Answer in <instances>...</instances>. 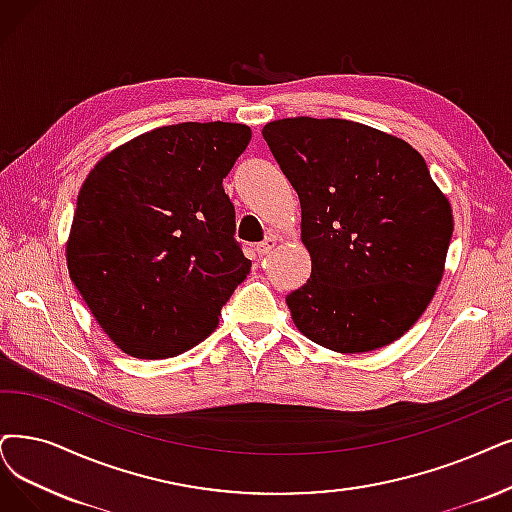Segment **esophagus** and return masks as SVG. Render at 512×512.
Wrapping results in <instances>:
<instances>
[{
	"label": "esophagus",
	"instance_id": "esophagus-1",
	"mask_svg": "<svg viewBox=\"0 0 512 512\" xmlns=\"http://www.w3.org/2000/svg\"><path fill=\"white\" fill-rule=\"evenodd\" d=\"M275 245H277V239L269 237V239H264L262 243L256 245V252H258V256H267V254H271V250L275 248Z\"/></svg>",
	"mask_w": 512,
	"mask_h": 512
}]
</instances>
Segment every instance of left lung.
<instances>
[{
    "label": "left lung",
    "mask_w": 512,
    "mask_h": 512,
    "mask_svg": "<svg viewBox=\"0 0 512 512\" xmlns=\"http://www.w3.org/2000/svg\"><path fill=\"white\" fill-rule=\"evenodd\" d=\"M262 136L300 199L311 279L288 296L298 330L336 353L401 338L443 279L452 206L403 138L349 119L285 117Z\"/></svg>",
    "instance_id": "left-lung-1"
}]
</instances>
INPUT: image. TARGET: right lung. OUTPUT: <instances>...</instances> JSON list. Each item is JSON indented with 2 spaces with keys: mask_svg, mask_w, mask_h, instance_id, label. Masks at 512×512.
<instances>
[{
  "mask_svg": "<svg viewBox=\"0 0 512 512\" xmlns=\"http://www.w3.org/2000/svg\"><path fill=\"white\" fill-rule=\"evenodd\" d=\"M252 130L187 121L140 134L102 157L77 195L69 277L111 342L168 359L206 340L250 275L222 189Z\"/></svg>",
  "mask_w": 512,
  "mask_h": 512,
  "instance_id": "right-lung-1",
  "label": "right lung"
}]
</instances>
